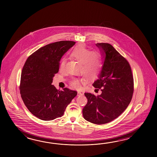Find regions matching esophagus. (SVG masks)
Here are the masks:
<instances>
[{
	"mask_svg": "<svg viewBox=\"0 0 157 157\" xmlns=\"http://www.w3.org/2000/svg\"><path fill=\"white\" fill-rule=\"evenodd\" d=\"M82 95V93H81L80 91L77 92V96H80V95Z\"/></svg>",
	"mask_w": 157,
	"mask_h": 157,
	"instance_id": "esophagus-1",
	"label": "esophagus"
}]
</instances>
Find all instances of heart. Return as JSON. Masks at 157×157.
I'll use <instances>...</instances> for the list:
<instances>
[{
	"mask_svg": "<svg viewBox=\"0 0 157 157\" xmlns=\"http://www.w3.org/2000/svg\"><path fill=\"white\" fill-rule=\"evenodd\" d=\"M71 56L82 64V72L90 78L97 77L100 72L101 66V58L100 53L97 51H91L84 45H78L72 51ZM66 64V59L60 60L59 69L63 71ZM86 81L85 79L79 80L74 79L71 82V86L75 89H80L81 83L85 84Z\"/></svg>",
	"mask_w": 157,
	"mask_h": 157,
	"instance_id": "b5f03b06",
	"label": "heart"
}]
</instances>
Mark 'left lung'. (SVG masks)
I'll use <instances>...</instances> for the list:
<instances>
[{
	"label": "left lung",
	"instance_id": "left-lung-1",
	"mask_svg": "<svg viewBox=\"0 0 157 157\" xmlns=\"http://www.w3.org/2000/svg\"><path fill=\"white\" fill-rule=\"evenodd\" d=\"M104 58L98 80L93 85L101 94L96 97L85 93L86 105L83 118L93 124H103L120 116L130 103L133 93V78L129 63L108 43H97Z\"/></svg>",
	"mask_w": 157,
	"mask_h": 157
}]
</instances>
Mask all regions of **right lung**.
Returning a JSON list of instances; mask_svg holds the SVG:
<instances>
[{
    "label": "right lung",
    "instance_id": "add662e5",
    "mask_svg": "<svg viewBox=\"0 0 157 157\" xmlns=\"http://www.w3.org/2000/svg\"><path fill=\"white\" fill-rule=\"evenodd\" d=\"M75 41H60L49 44L30 55L22 68L21 96L31 113L41 120L51 121L63 115L67 105L77 95L68 88L57 90L52 83L59 68L64 54Z\"/></svg>",
    "mask_w": 157,
    "mask_h": 157
}]
</instances>
